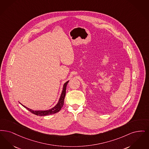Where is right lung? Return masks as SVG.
Here are the masks:
<instances>
[{
	"label": "right lung",
	"instance_id": "obj_1",
	"mask_svg": "<svg viewBox=\"0 0 149 149\" xmlns=\"http://www.w3.org/2000/svg\"><path fill=\"white\" fill-rule=\"evenodd\" d=\"M69 81L66 82L63 85V90L62 92L61 97L59 98V101H58V104H57L54 107L52 108L51 109L48 110H46V111H34V110H31L28 107H26V106H24V105L22 104L23 107H24L28 111H29L31 112H32L33 114L37 115V116H47V115H52V114H54L57 112H59L60 110H61V108L63 107V104H64V100H65V91H66V87H67V84L68 83Z\"/></svg>",
	"mask_w": 149,
	"mask_h": 149
}]
</instances>
